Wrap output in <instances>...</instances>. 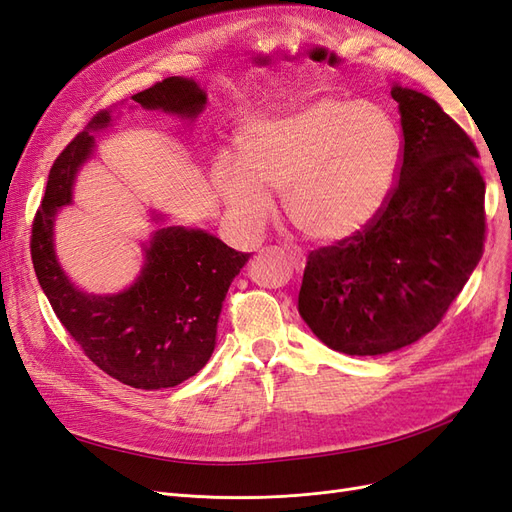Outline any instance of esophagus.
<instances>
[{
	"mask_svg": "<svg viewBox=\"0 0 512 512\" xmlns=\"http://www.w3.org/2000/svg\"><path fill=\"white\" fill-rule=\"evenodd\" d=\"M286 258L290 260V265H292L294 271H303L305 256L297 250V247H286Z\"/></svg>",
	"mask_w": 512,
	"mask_h": 512,
	"instance_id": "esophagus-1",
	"label": "esophagus"
}]
</instances>
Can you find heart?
Instances as JSON below:
<instances>
[{"label":"heart","mask_w":512,"mask_h":512,"mask_svg":"<svg viewBox=\"0 0 512 512\" xmlns=\"http://www.w3.org/2000/svg\"><path fill=\"white\" fill-rule=\"evenodd\" d=\"M404 143L374 102L322 98L237 136V164L220 158L215 188L247 224L282 192L290 222L314 241H344L374 222L393 196Z\"/></svg>","instance_id":"1"}]
</instances>
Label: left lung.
<instances>
[{"instance_id":"1","label":"left lung","mask_w":512,"mask_h":512,"mask_svg":"<svg viewBox=\"0 0 512 512\" xmlns=\"http://www.w3.org/2000/svg\"><path fill=\"white\" fill-rule=\"evenodd\" d=\"M404 153L393 196L363 232L307 256L299 314L322 344L376 356L444 318L485 243V181L470 136L442 106L393 85Z\"/></svg>"}]
</instances>
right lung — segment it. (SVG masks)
Listing matches in <instances>:
<instances>
[{
    "label": "right lung",
    "instance_id": "right-lung-1",
    "mask_svg": "<svg viewBox=\"0 0 512 512\" xmlns=\"http://www.w3.org/2000/svg\"><path fill=\"white\" fill-rule=\"evenodd\" d=\"M132 100L149 111L196 119L207 94L192 79L170 76ZM111 121V111L98 113L55 160L32 226V260L53 312L91 363L134 389H168L209 361L226 292L250 254L207 230L166 226L143 245L145 265L130 288L117 294L76 288L57 260L53 224L57 211L72 203L76 173L96 149L91 132Z\"/></svg>",
    "mask_w": 512,
    "mask_h": 512
}]
</instances>
